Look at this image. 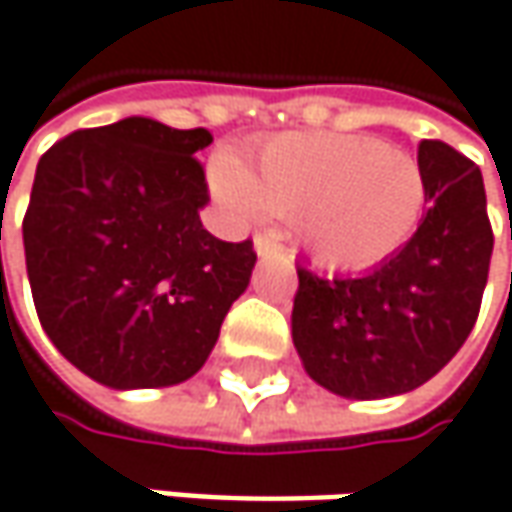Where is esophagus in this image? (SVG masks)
Wrapping results in <instances>:
<instances>
[{
	"label": "esophagus",
	"mask_w": 512,
	"mask_h": 512,
	"mask_svg": "<svg viewBox=\"0 0 512 512\" xmlns=\"http://www.w3.org/2000/svg\"><path fill=\"white\" fill-rule=\"evenodd\" d=\"M255 252H257V255H260V257L275 255V252H278V240H275L272 234L257 232V234H255Z\"/></svg>",
	"instance_id": "esophagus-1"
}]
</instances>
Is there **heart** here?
I'll list each match as a JSON object with an SVG mask.
<instances>
[{
	"instance_id": "heart-1",
	"label": "heart",
	"mask_w": 512,
	"mask_h": 512,
	"mask_svg": "<svg viewBox=\"0 0 512 512\" xmlns=\"http://www.w3.org/2000/svg\"><path fill=\"white\" fill-rule=\"evenodd\" d=\"M214 194L240 217H295L300 246L326 269H369L395 255L424 212L410 151L361 134L292 131L240 163H212Z\"/></svg>"
}]
</instances>
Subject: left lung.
Returning <instances> with one entry per match:
<instances>
[{
	"instance_id": "obj_1",
	"label": "left lung",
	"mask_w": 512,
	"mask_h": 512,
	"mask_svg": "<svg viewBox=\"0 0 512 512\" xmlns=\"http://www.w3.org/2000/svg\"><path fill=\"white\" fill-rule=\"evenodd\" d=\"M418 166L427 214L395 255L361 278L298 269L292 341L309 378L335 395L421 387L476 326L493 255L481 171L441 140L418 143Z\"/></svg>"
}]
</instances>
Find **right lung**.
<instances>
[{
    "instance_id": "right-lung-1",
    "label": "right lung",
    "mask_w": 512,
    "mask_h": 512,
    "mask_svg": "<svg viewBox=\"0 0 512 512\" xmlns=\"http://www.w3.org/2000/svg\"><path fill=\"white\" fill-rule=\"evenodd\" d=\"M206 128L128 117L82 128L39 160L22 220L42 329L88 378L171 387L206 364L252 278V240L203 229Z\"/></svg>"
}]
</instances>
